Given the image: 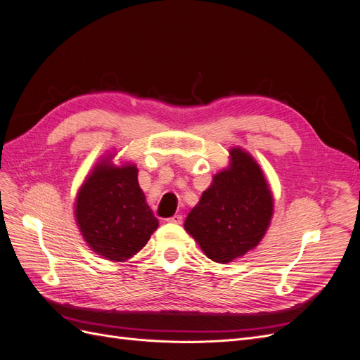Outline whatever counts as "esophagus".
Masks as SVG:
<instances>
[{
	"instance_id": "34e87169",
	"label": "esophagus",
	"mask_w": 360,
	"mask_h": 360,
	"mask_svg": "<svg viewBox=\"0 0 360 360\" xmlns=\"http://www.w3.org/2000/svg\"><path fill=\"white\" fill-rule=\"evenodd\" d=\"M168 222H171V224H181L183 222V216L181 214H174V216L168 217Z\"/></svg>"
}]
</instances>
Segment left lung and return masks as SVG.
Listing matches in <instances>:
<instances>
[{
  "mask_svg": "<svg viewBox=\"0 0 360 360\" xmlns=\"http://www.w3.org/2000/svg\"><path fill=\"white\" fill-rule=\"evenodd\" d=\"M230 155V168L216 174L184 221L204 254L222 264L254 249L274 214V198L258 163L240 148Z\"/></svg>",
  "mask_w": 360,
  "mask_h": 360,
  "instance_id": "1",
  "label": "left lung"
}]
</instances>
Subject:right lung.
Returning a JSON list of instances; mask_svg holds the SVG:
<instances>
[{
  "mask_svg": "<svg viewBox=\"0 0 360 360\" xmlns=\"http://www.w3.org/2000/svg\"><path fill=\"white\" fill-rule=\"evenodd\" d=\"M75 207L85 242L111 261L134 257L159 226L138 184L135 165L118 168L101 162L84 181Z\"/></svg>",
  "mask_w": 360,
  "mask_h": 360,
  "instance_id": "obj_1",
  "label": "right lung"
}]
</instances>
